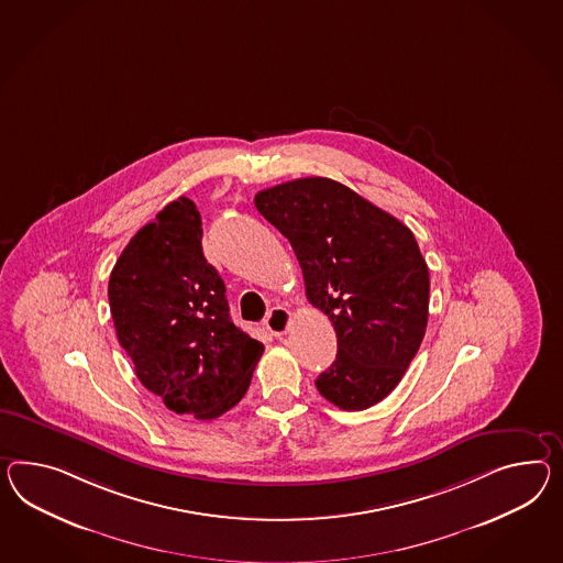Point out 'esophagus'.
<instances>
[{"label":"esophagus","mask_w":563,"mask_h":563,"mask_svg":"<svg viewBox=\"0 0 563 563\" xmlns=\"http://www.w3.org/2000/svg\"><path fill=\"white\" fill-rule=\"evenodd\" d=\"M289 322H291V312H289L288 308H282V306L272 308L269 314L265 318V327L274 336L286 334L289 329Z\"/></svg>","instance_id":"34e87169"}]
</instances>
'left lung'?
<instances>
[{
  "instance_id": "obj_1",
  "label": "left lung",
  "mask_w": 563,
  "mask_h": 563,
  "mask_svg": "<svg viewBox=\"0 0 563 563\" xmlns=\"http://www.w3.org/2000/svg\"><path fill=\"white\" fill-rule=\"evenodd\" d=\"M294 249L308 302L331 318L336 360L317 388L365 410L396 388L429 320V267L398 218L329 177H302L255 196Z\"/></svg>"
}]
</instances>
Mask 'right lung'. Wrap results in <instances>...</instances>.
I'll list each match as a JSON object with an SVG mask.
<instances>
[{
  "mask_svg": "<svg viewBox=\"0 0 563 563\" xmlns=\"http://www.w3.org/2000/svg\"><path fill=\"white\" fill-rule=\"evenodd\" d=\"M196 203H167L115 261L108 300L136 377L177 415L212 420L245 396L263 345L229 314Z\"/></svg>",
  "mask_w": 563,
  "mask_h": 563,
  "instance_id": "1",
  "label": "right lung"
}]
</instances>
